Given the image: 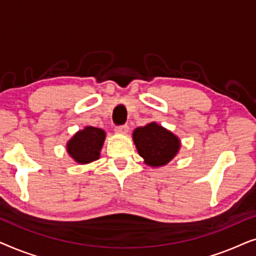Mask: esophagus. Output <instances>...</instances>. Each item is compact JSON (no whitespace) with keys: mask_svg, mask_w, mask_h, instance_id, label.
Instances as JSON below:
<instances>
[{"mask_svg":"<svg viewBox=\"0 0 256 256\" xmlns=\"http://www.w3.org/2000/svg\"><path fill=\"white\" fill-rule=\"evenodd\" d=\"M128 132H129V127H128V124L118 126V127L115 128V132H116V134H122V135H124V134H127Z\"/></svg>","mask_w":256,"mask_h":256,"instance_id":"esophagus-1","label":"esophagus"}]
</instances>
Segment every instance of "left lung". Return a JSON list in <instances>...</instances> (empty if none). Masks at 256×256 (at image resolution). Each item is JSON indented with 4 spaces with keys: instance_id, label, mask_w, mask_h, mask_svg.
<instances>
[{
    "instance_id": "1",
    "label": "left lung",
    "mask_w": 256,
    "mask_h": 256,
    "mask_svg": "<svg viewBox=\"0 0 256 256\" xmlns=\"http://www.w3.org/2000/svg\"><path fill=\"white\" fill-rule=\"evenodd\" d=\"M132 140L144 163L154 168L169 163L180 148V138L156 122L136 128Z\"/></svg>"
}]
</instances>
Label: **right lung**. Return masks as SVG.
I'll use <instances>...</instances> for the list:
<instances>
[{
  "label": "right lung",
  "mask_w": 256,
  "mask_h": 256,
  "mask_svg": "<svg viewBox=\"0 0 256 256\" xmlns=\"http://www.w3.org/2000/svg\"><path fill=\"white\" fill-rule=\"evenodd\" d=\"M104 138L106 132L102 129L87 126L82 130L76 132L66 144V149L76 162L87 164L99 160Z\"/></svg>",
  "instance_id": "right-lung-1"
}]
</instances>
